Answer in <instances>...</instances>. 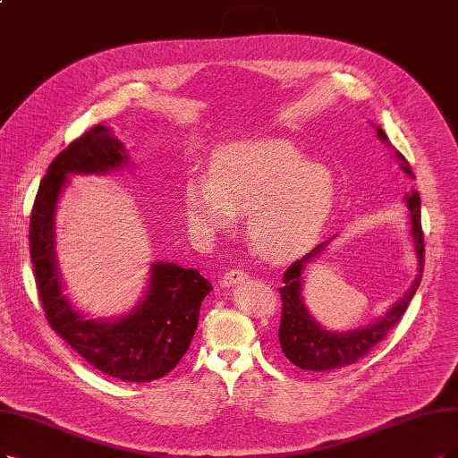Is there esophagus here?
Returning a JSON list of instances; mask_svg holds the SVG:
<instances>
[{
    "label": "esophagus",
    "instance_id": "obj_1",
    "mask_svg": "<svg viewBox=\"0 0 458 458\" xmlns=\"http://www.w3.org/2000/svg\"><path fill=\"white\" fill-rule=\"evenodd\" d=\"M249 276L247 272H243V269H228V272L223 276V281H220V284L223 286H233L238 284L240 281H245Z\"/></svg>",
    "mask_w": 458,
    "mask_h": 458
}]
</instances>
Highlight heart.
Listing matches in <instances>:
<instances>
[{"label": "heart", "mask_w": 458, "mask_h": 458, "mask_svg": "<svg viewBox=\"0 0 458 458\" xmlns=\"http://www.w3.org/2000/svg\"><path fill=\"white\" fill-rule=\"evenodd\" d=\"M337 182L323 162L306 160L286 141H259L220 150L209 177L182 191L186 220L201 233L228 230L247 215V238L260 257L286 262L308 252L334 213Z\"/></svg>", "instance_id": "b5f03b06"}]
</instances>
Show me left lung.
I'll return each instance as SVG.
<instances>
[{
    "instance_id": "obj_1",
    "label": "left lung",
    "mask_w": 458,
    "mask_h": 458,
    "mask_svg": "<svg viewBox=\"0 0 458 458\" xmlns=\"http://www.w3.org/2000/svg\"><path fill=\"white\" fill-rule=\"evenodd\" d=\"M377 138L381 143H385L391 148V158L398 162V167L405 175L415 179L410 162L403 158L402 152H398L385 131L376 126ZM403 203L408 206L410 211V225H411V243L417 257V276L411 286L400 300L393 303V308L388 310L381 318L374 320L368 327H360L354 330L345 332H332L325 327H320L313 315L310 313L306 301H303V272L306 266L311 264L318 255H323V250L328 247V242L317 245L306 257L296 260L283 276V286L279 289L281 300H283V311H281V327H279V344L284 357L289 359L294 366L310 371H332L337 368H345L349 364H354L364 354L377 345L386 332L391 330L402 315L408 310L413 294L417 293L422 269H425V240H422L420 230V198L419 192L413 191L411 194H405Z\"/></svg>"
}]
</instances>
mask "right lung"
<instances>
[{"label": "right lung", "instance_id": "right-lung-1", "mask_svg": "<svg viewBox=\"0 0 458 458\" xmlns=\"http://www.w3.org/2000/svg\"><path fill=\"white\" fill-rule=\"evenodd\" d=\"M130 158L111 128L94 126L48 165L30 216V257L50 327L81 357L126 383H148L172 371L189 351L201 301L213 286L198 269L150 264L148 286L135 306L113 318H90L64 294L56 260V208L70 175L121 172Z\"/></svg>", "mask_w": 458, "mask_h": 458}]
</instances>
